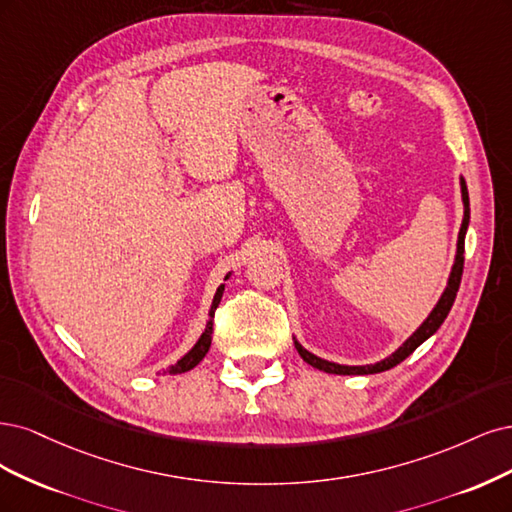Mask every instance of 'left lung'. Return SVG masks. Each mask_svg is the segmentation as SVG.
<instances>
[{
    "mask_svg": "<svg viewBox=\"0 0 512 512\" xmlns=\"http://www.w3.org/2000/svg\"><path fill=\"white\" fill-rule=\"evenodd\" d=\"M459 185H461V202H464V221H461V229H459V238H457V255H455V263H453V270H451V276H449V283H447V289H444V293L440 295L438 304L434 306V310L430 312V317H427L415 334H412L398 351L391 353L389 357L376 361V364H368V366H340V364H334V361H327V359H321L317 355H312L310 351H306L304 346L298 342H295V349H298L300 357L306 361V364H310L312 368L317 370H323L327 374H376V372H385V370H391L393 366H398L400 361H404L412 351L417 349L419 344H423L427 338L436 334V329L442 325V321L447 319L449 310L455 302V295L459 291V283H461V274H464V240H466V232H468V223H470V197H468V187H466V180L459 178Z\"/></svg>",
    "mask_w": 512,
    "mask_h": 512,
    "instance_id": "1",
    "label": "left lung"
}]
</instances>
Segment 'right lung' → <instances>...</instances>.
I'll use <instances>...</instances> for the list:
<instances>
[{"label":"right lung","mask_w":512,"mask_h":512,"mask_svg":"<svg viewBox=\"0 0 512 512\" xmlns=\"http://www.w3.org/2000/svg\"><path fill=\"white\" fill-rule=\"evenodd\" d=\"M227 278H229V274L225 276V280H227ZM223 289H225V285H221V287L217 289V293H214V300H212V306H210V312H208V323H206V329L202 332L200 340H197L193 349H191L185 357H180L174 366H170L168 370H163V374H183V372H189L191 368H195V366L200 364V361L206 357V353H208V349H210V342H212V319H214V310H217V306H219V302H221V298H223Z\"/></svg>","instance_id":"1"}]
</instances>
